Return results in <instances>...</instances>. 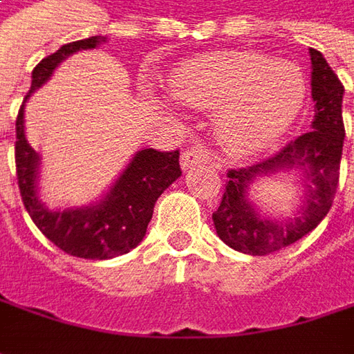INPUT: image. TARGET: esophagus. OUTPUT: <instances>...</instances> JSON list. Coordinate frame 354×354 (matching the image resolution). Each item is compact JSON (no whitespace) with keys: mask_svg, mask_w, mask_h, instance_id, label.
Wrapping results in <instances>:
<instances>
[{"mask_svg":"<svg viewBox=\"0 0 354 354\" xmlns=\"http://www.w3.org/2000/svg\"><path fill=\"white\" fill-rule=\"evenodd\" d=\"M207 162H212V156H209V153H207L201 145L189 147L188 151L182 153V158H180V165H182L184 170H189V168H194V166L207 165Z\"/></svg>","mask_w":354,"mask_h":354,"instance_id":"obj_1","label":"esophagus"}]
</instances>
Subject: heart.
<instances>
[{"instance_id": "b5f03b06", "label": "heart", "mask_w": 354, "mask_h": 354, "mask_svg": "<svg viewBox=\"0 0 354 354\" xmlns=\"http://www.w3.org/2000/svg\"><path fill=\"white\" fill-rule=\"evenodd\" d=\"M178 102L217 109L219 145L233 156L270 149L294 125L306 102L298 68L257 53H212L178 68L168 82Z\"/></svg>"}]
</instances>
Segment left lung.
<instances>
[{"mask_svg": "<svg viewBox=\"0 0 354 354\" xmlns=\"http://www.w3.org/2000/svg\"><path fill=\"white\" fill-rule=\"evenodd\" d=\"M310 56L311 97L315 102L311 131L262 162L227 172L229 182L212 219L219 239L239 252L262 257L284 249L313 231L333 205L345 140V88L319 50L310 48ZM290 169L302 172L300 181L306 188L300 209L282 222L262 218L246 198L250 184L257 177Z\"/></svg>", "mask_w": 354, "mask_h": 354, "instance_id": "1", "label": "left lung"}]
</instances>
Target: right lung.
Wrapping results in <instances>:
<instances>
[{"instance_id": "right-lung-1", "label": "right lung", "mask_w": 354, "mask_h": 354, "mask_svg": "<svg viewBox=\"0 0 354 354\" xmlns=\"http://www.w3.org/2000/svg\"><path fill=\"white\" fill-rule=\"evenodd\" d=\"M105 43V37H90L76 43L62 44L55 55L43 58L32 70L31 90L19 109L17 140H15V165H17L19 192L35 225L43 231L66 254L105 261L125 254L139 245L149 221L153 217L156 200L176 178L182 176L180 153H160L145 149L133 156L123 174L97 203L86 207L50 209L39 200V165L41 158L25 137V102L53 76L55 68L78 50L95 48Z\"/></svg>"}]
</instances>
